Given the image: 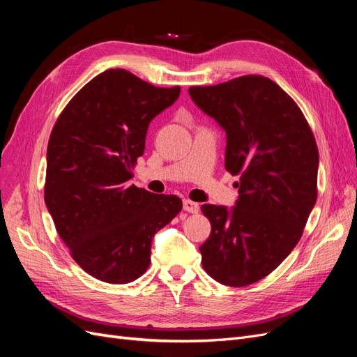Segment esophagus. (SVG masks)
I'll use <instances>...</instances> for the list:
<instances>
[{
    "mask_svg": "<svg viewBox=\"0 0 357 357\" xmlns=\"http://www.w3.org/2000/svg\"><path fill=\"white\" fill-rule=\"evenodd\" d=\"M183 210L188 213H192V214H197L199 211V205L190 199H185L183 201Z\"/></svg>",
    "mask_w": 357,
    "mask_h": 357,
    "instance_id": "obj_1",
    "label": "esophagus"
}]
</instances>
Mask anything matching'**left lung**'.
Returning a JSON list of instances; mask_svg holds the SVG:
<instances>
[{"mask_svg": "<svg viewBox=\"0 0 357 357\" xmlns=\"http://www.w3.org/2000/svg\"><path fill=\"white\" fill-rule=\"evenodd\" d=\"M189 93L225 129V168L240 176L232 210L201 207L211 223V234L199 247L202 266L225 286L253 284L294 250L314 207V134L298 104L264 75L190 86Z\"/></svg>", "mask_w": 357, "mask_h": 357, "instance_id": "8db88e82", "label": "left lung"}]
</instances>
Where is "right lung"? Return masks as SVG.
<instances>
[{"instance_id": "add662e5", "label": "right lung", "mask_w": 357, "mask_h": 357, "mask_svg": "<svg viewBox=\"0 0 357 357\" xmlns=\"http://www.w3.org/2000/svg\"><path fill=\"white\" fill-rule=\"evenodd\" d=\"M178 95L180 86L156 88L107 70L73 96L52 129L47 210L75 264L104 283L142 277L153 235L181 211L178 197L129 185L149 123Z\"/></svg>"}]
</instances>
